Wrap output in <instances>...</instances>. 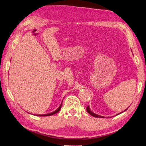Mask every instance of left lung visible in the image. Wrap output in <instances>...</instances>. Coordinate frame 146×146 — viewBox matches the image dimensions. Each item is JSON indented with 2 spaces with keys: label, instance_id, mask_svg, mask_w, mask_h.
I'll return each instance as SVG.
<instances>
[{
  "label": "left lung",
  "instance_id": "obj_1",
  "mask_svg": "<svg viewBox=\"0 0 146 146\" xmlns=\"http://www.w3.org/2000/svg\"><path fill=\"white\" fill-rule=\"evenodd\" d=\"M127 108L126 110H125L124 111H126L127 110ZM86 111H87L88 113L89 114H90L91 115V116H93V117H101V118H104V116H100V115H98V114H95V113H93V112L91 111V110H90V108L89 106H87V108H86ZM124 111H123V112H124ZM121 113H120L119 114H121ZM119 114H117V115Z\"/></svg>",
  "mask_w": 146,
  "mask_h": 146
}]
</instances>
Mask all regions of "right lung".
<instances>
[{
	"label": "right lung",
	"instance_id": "add662e5",
	"mask_svg": "<svg viewBox=\"0 0 146 146\" xmlns=\"http://www.w3.org/2000/svg\"><path fill=\"white\" fill-rule=\"evenodd\" d=\"M62 104H60V106L58 107V108L57 110H56L55 111L52 112V113H48V114H40V115H36V116H51V115H53V114H56V113H58V111L60 110V109H61V107H62Z\"/></svg>",
	"mask_w": 146,
	"mask_h": 146
}]
</instances>
